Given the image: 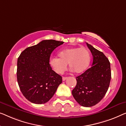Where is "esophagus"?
Returning <instances> with one entry per match:
<instances>
[{
	"label": "esophagus",
	"instance_id": "esophagus-1",
	"mask_svg": "<svg viewBox=\"0 0 126 126\" xmlns=\"http://www.w3.org/2000/svg\"><path fill=\"white\" fill-rule=\"evenodd\" d=\"M67 78V77H63V81H65V80H66V79Z\"/></svg>",
	"mask_w": 126,
	"mask_h": 126
}]
</instances>
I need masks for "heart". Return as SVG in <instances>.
<instances>
[{
    "instance_id": "b5f03b06",
    "label": "heart",
    "mask_w": 126,
    "mask_h": 126,
    "mask_svg": "<svg viewBox=\"0 0 126 126\" xmlns=\"http://www.w3.org/2000/svg\"><path fill=\"white\" fill-rule=\"evenodd\" d=\"M59 58L52 57L49 59L50 66L59 74L66 70L68 63L69 68L76 73H82L87 68L90 62V54L86 48H68L59 53Z\"/></svg>"
}]
</instances>
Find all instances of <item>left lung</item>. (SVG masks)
<instances>
[{"label":"left lung","instance_id":"8db88e82","mask_svg":"<svg viewBox=\"0 0 126 126\" xmlns=\"http://www.w3.org/2000/svg\"><path fill=\"white\" fill-rule=\"evenodd\" d=\"M92 52V66L77 77V85L72 90L74 99L83 107H92L99 103L108 90L111 74L110 63L102 52L86 43Z\"/></svg>","mask_w":126,"mask_h":126}]
</instances>
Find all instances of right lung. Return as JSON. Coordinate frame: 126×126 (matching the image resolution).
<instances>
[{
  "mask_svg": "<svg viewBox=\"0 0 126 126\" xmlns=\"http://www.w3.org/2000/svg\"><path fill=\"white\" fill-rule=\"evenodd\" d=\"M63 41L43 40L21 53L17 59V80L27 99L35 104L48 102L62 83V77L50 66V54Z\"/></svg>",
  "mask_w": 126,
  "mask_h": 126,
  "instance_id": "obj_1",
  "label": "right lung"
}]
</instances>
